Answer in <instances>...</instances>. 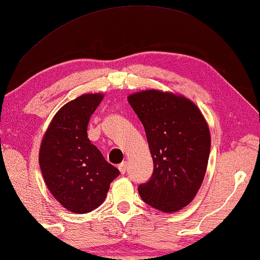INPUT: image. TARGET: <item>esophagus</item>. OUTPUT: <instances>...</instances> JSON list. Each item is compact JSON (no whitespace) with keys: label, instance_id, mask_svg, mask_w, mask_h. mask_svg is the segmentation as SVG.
<instances>
[{"label":"esophagus","instance_id":"esophagus-1","mask_svg":"<svg viewBox=\"0 0 260 260\" xmlns=\"http://www.w3.org/2000/svg\"><path fill=\"white\" fill-rule=\"evenodd\" d=\"M118 170H119V172H121L122 174H124L125 172L127 171V162L126 161H123L122 164H119Z\"/></svg>","mask_w":260,"mask_h":260}]
</instances>
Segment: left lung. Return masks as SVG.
Listing matches in <instances>:
<instances>
[{"mask_svg": "<svg viewBox=\"0 0 260 260\" xmlns=\"http://www.w3.org/2000/svg\"><path fill=\"white\" fill-rule=\"evenodd\" d=\"M129 103L145 129L153 173L138 186L142 200L173 213L194 199L205 178L210 133L199 108L189 100L159 90L130 95Z\"/></svg>", "mask_w": 260, "mask_h": 260, "instance_id": "obj_1", "label": "left lung"}]
</instances>
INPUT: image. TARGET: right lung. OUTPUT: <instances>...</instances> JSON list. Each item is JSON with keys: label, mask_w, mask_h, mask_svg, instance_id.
I'll return each instance as SVG.
<instances>
[{"label": "right lung", "mask_w": 260, "mask_h": 260, "mask_svg": "<svg viewBox=\"0 0 260 260\" xmlns=\"http://www.w3.org/2000/svg\"><path fill=\"white\" fill-rule=\"evenodd\" d=\"M103 96L86 94L66 103L44 136L39 166L52 195L73 213L85 214L105 201L119 171L87 136L90 116Z\"/></svg>", "instance_id": "right-lung-1"}]
</instances>
